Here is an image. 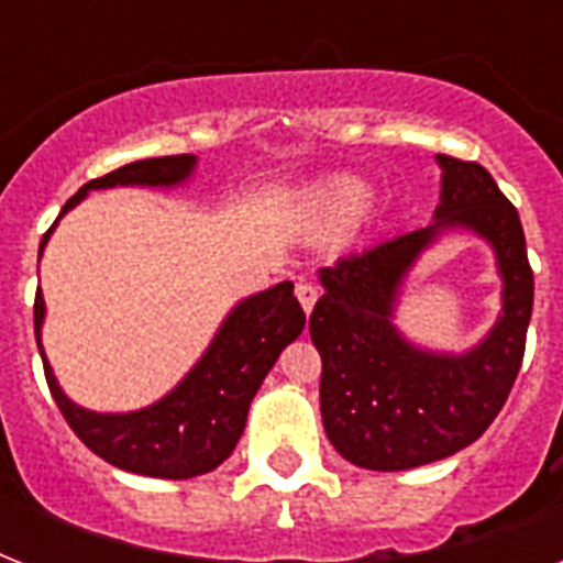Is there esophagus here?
I'll return each mask as SVG.
<instances>
[{"mask_svg": "<svg viewBox=\"0 0 563 563\" xmlns=\"http://www.w3.org/2000/svg\"><path fill=\"white\" fill-rule=\"evenodd\" d=\"M295 295H298L300 307H303V312L309 316L318 300V286H312V283H298V286H295Z\"/></svg>", "mask_w": 563, "mask_h": 563, "instance_id": "obj_1", "label": "esophagus"}]
</instances>
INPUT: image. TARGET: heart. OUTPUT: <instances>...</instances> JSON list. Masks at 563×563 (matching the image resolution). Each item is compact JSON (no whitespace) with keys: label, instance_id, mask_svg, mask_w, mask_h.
I'll return each mask as SVG.
<instances>
[{"label":"heart","instance_id":"obj_1","mask_svg":"<svg viewBox=\"0 0 563 563\" xmlns=\"http://www.w3.org/2000/svg\"><path fill=\"white\" fill-rule=\"evenodd\" d=\"M371 187L360 178H339L330 187H324V203L335 212H356L368 201Z\"/></svg>","mask_w":563,"mask_h":563}]
</instances>
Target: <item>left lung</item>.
<instances>
[{"label": "left lung", "instance_id": "obj_1", "mask_svg": "<svg viewBox=\"0 0 563 563\" xmlns=\"http://www.w3.org/2000/svg\"><path fill=\"white\" fill-rule=\"evenodd\" d=\"M435 161L441 203L427 228L318 272L324 295L309 335L321 353V420L330 444L365 471H409L473 444L506 406L523 362L534 277L520 216L479 163ZM450 229L488 241L504 280L498 321L462 354L420 349L393 321L408 272Z\"/></svg>", "mask_w": 563, "mask_h": 563}]
</instances>
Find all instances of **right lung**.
<instances>
[{
  "mask_svg": "<svg viewBox=\"0 0 563 563\" xmlns=\"http://www.w3.org/2000/svg\"><path fill=\"white\" fill-rule=\"evenodd\" d=\"M195 166H198L195 154L128 163L104 178L84 184L64 203L57 221L64 219L75 203H81L90 189H172L187 184ZM57 221L40 242V256ZM291 289L295 286L283 280L272 289L239 300L221 321L201 360L187 371V376L169 394H163L161 400L134 411H92L66 397L64 388L57 385V376L48 365L43 339H40L43 321H46V300H43V291H37L34 335H37L40 356L46 368L48 391L75 435L119 471L157 476V479H192V476L216 471L233 453V446L245 432L251 400L260 391L268 371L274 368L283 347L303 333L307 316Z\"/></svg>",
  "mask_w": 563,
  "mask_h": 563,
  "instance_id": "1",
  "label": "right lung"
}]
</instances>
